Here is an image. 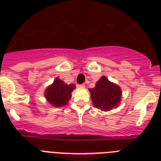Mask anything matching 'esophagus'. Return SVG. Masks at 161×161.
Here are the masks:
<instances>
[{
    "instance_id": "1",
    "label": "esophagus",
    "mask_w": 161,
    "mask_h": 161,
    "mask_svg": "<svg viewBox=\"0 0 161 161\" xmlns=\"http://www.w3.org/2000/svg\"><path fill=\"white\" fill-rule=\"evenodd\" d=\"M76 86H77L78 88H85V84H81V85H77Z\"/></svg>"
}]
</instances>
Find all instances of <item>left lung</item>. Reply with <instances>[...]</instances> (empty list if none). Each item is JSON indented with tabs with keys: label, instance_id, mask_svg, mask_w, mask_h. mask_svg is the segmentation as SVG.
<instances>
[{
	"label": "left lung",
	"instance_id": "left-lung-1",
	"mask_svg": "<svg viewBox=\"0 0 161 161\" xmlns=\"http://www.w3.org/2000/svg\"><path fill=\"white\" fill-rule=\"evenodd\" d=\"M94 107L104 111L116 108L120 103L122 90L116 84L110 82L105 76H102L93 89H89Z\"/></svg>",
	"mask_w": 161,
	"mask_h": 161
}]
</instances>
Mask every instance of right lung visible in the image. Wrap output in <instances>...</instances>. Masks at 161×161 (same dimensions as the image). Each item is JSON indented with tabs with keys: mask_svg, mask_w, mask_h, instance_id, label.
I'll list each match as a JSON object with an SVG mask.
<instances>
[{
	"mask_svg": "<svg viewBox=\"0 0 161 161\" xmlns=\"http://www.w3.org/2000/svg\"><path fill=\"white\" fill-rule=\"evenodd\" d=\"M75 89L74 85L65 84L62 80L55 78L53 84L49 85L45 90L44 96L50 104L55 107H60L67 105L72 97V93Z\"/></svg>",
	"mask_w": 161,
	"mask_h": 161,
	"instance_id": "right-lung-1",
	"label": "right lung"
}]
</instances>
